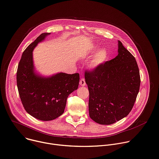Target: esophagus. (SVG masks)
<instances>
[{
	"mask_svg": "<svg viewBox=\"0 0 159 159\" xmlns=\"http://www.w3.org/2000/svg\"><path fill=\"white\" fill-rule=\"evenodd\" d=\"M80 84L81 86H84L86 85V82H85V80H84V78H81V79L80 80Z\"/></svg>",
	"mask_w": 159,
	"mask_h": 159,
	"instance_id": "obj_1",
	"label": "esophagus"
}]
</instances>
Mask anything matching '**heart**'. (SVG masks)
Segmentation results:
<instances>
[{"label":"heart","instance_id":"obj_1","mask_svg":"<svg viewBox=\"0 0 159 159\" xmlns=\"http://www.w3.org/2000/svg\"><path fill=\"white\" fill-rule=\"evenodd\" d=\"M98 50V47H93L90 51V53L91 54H95V53ZM109 56V53L105 48H102L97 53H96V54L93 56L92 59L91 60L90 62V66L92 68H95L100 65H102L103 63H104L105 61H107Z\"/></svg>","mask_w":159,"mask_h":159}]
</instances>
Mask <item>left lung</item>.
Returning a JSON list of instances; mask_svg holds the SVG:
<instances>
[{"label": "left lung", "mask_w": 159, "mask_h": 159, "mask_svg": "<svg viewBox=\"0 0 159 159\" xmlns=\"http://www.w3.org/2000/svg\"><path fill=\"white\" fill-rule=\"evenodd\" d=\"M89 90V115L97 123L114 124L132 110L140 76L134 57L118 41V55L84 73Z\"/></svg>", "instance_id": "obj_1"}]
</instances>
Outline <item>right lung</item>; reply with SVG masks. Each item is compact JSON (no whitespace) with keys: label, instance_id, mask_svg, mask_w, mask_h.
<instances>
[{"label":"right lung","instance_id":"1","mask_svg":"<svg viewBox=\"0 0 159 159\" xmlns=\"http://www.w3.org/2000/svg\"><path fill=\"white\" fill-rule=\"evenodd\" d=\"M50 33L41 34L23 52L17 70V86L26 111L37 119L48 121L61 116L69 94L78 88L80 75L59 73L48 77L34 70L33 50Z\"/></svg>","mask_w":159,"mask_h":159}]
</instances>
